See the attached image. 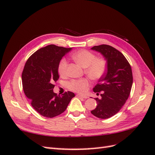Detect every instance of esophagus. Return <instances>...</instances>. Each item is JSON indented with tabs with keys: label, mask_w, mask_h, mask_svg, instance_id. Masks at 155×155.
I'll return each mask as SVG.
<instances>
[{
	"label": "esophagus",
	"mask_w": 155,
	"mask_h": 155,
	"mask_svg": "<svg viewBox=\"0 0 155 155\" xmlns=\"http://www.w3.org/2000/svg\"><path fill=\"white\" fill-rule=\"evenodd\" d=\"M77 96L78 97H80V98H88V97H87V96H83V95H82V94H78Z\"/></svg>",
	"instance_id": "34e87169"
}]
</instances>
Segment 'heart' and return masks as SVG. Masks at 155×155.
I'll use <instances>...</instances> for the list:
<instances>
[{
    "label": "heart",
    "instance_id": "obj_1",
    "mask_svg": "<svg viewBox=\"0 0 155 155\" xmlns=\"http://www.w3.org/2000/svg\"><path fill=\"white\" fill-rule=\"evenodd\" d=\"M72 58L81 67L84 68V72L92 80L101 78L107 70V61L102 57H96L93 52L87 50H80L72 55ZM68 62L65 58L61 59L58 64V72L61 77H64L67 73ZM89 86L87 78L72 80L68 83V87L71 90L79 93H84Z\"/></svg>",
    "mask_w": 155,
    "mask_h": 155
}]
</instances>
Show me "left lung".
<instances>
[{"label":"left lung","mask_w":155,"mask_h":155,"mask_svg":"<svg viewBox=\"0 0 155 155\" xmlns=\"http://www.w3.org/2000/svg\"><path fill=\"white\" fill-rule=\"evenodd\" d=\"M91 49L103 55L107 71L93 88L94 93H102L101 99L95 98L97 107L91 112L95 117L106 119L116 114L129 97L133 85L132 69L124 56L111 46L101 45Z\"/></svg>","instance_id":"8db88e82"}]
</instances>
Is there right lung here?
Returning <instances> with one entry per match:
<instances>
[{
	"mask_svg": "<svg viewBox=\"0 0 155 155\" xmlns=\"http://www.w3.org/2000/svg\"><path fill=\"white\" fill-rule=\"evenodd\" d=\"M71 49L48 45L34 52L25 63L22 73L23 91L34 109L45 117L62 114L75 96L70 91L62 96L53 92L54 83L59 78V62Z\"/></svg>",
	"mask_w": 155,
	"mask_h": 155,
	"instance_id": "add662e5",
	"label": "right lung"
}]
</instances>
